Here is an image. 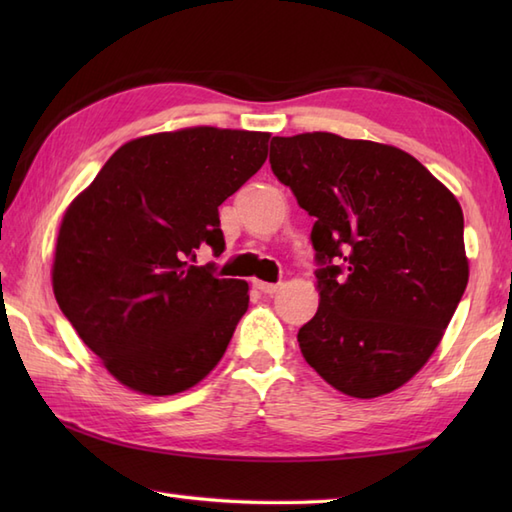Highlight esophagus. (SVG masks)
Here are the masks:
<instances>
[{
    "label": "esophagus",
    "instance_id": "34e87169",
    "mask_svg": "<svg viewBox=\"0 0 512 512\" xmlns=\"http://www.w3.org/2000/svg\"><path fill=\"white\" fill-rule=\"evenodd\" d=\"M255 288L264 295H275V292L281 288V284H268V281H255Z\"/></svg>",
    "mask_w": 512,
    "mask_h": 512
}]
</instances>
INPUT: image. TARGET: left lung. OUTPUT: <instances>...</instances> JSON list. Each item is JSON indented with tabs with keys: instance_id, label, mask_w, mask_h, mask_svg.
Segmentation results:
<instances>
[{
	"instance_id": "left-lung-1",
	"label": "left lung",
	"mask_w": 512,
	"mask_h": 512,
	"mask_svg": "<svg viewBox=\"0 0 512 512\" xmlns=\"http://www.w3.org/2000/svg\"><path fill=\"white\" fill-rule=\"evenodd\" d=\"M270 167L317 217L321 301L297 334L303 358L354 398L405 385L469 281L460 202L407 151L372 140L275 136Z\"/></svg>"
}]
</instances>
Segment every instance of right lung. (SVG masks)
<instances>
[{"mask_svg":"<svg viewBox=\"0 0 512 512\" xmlns=\"http://www.w3.org/2000/svg\"><path fill=\"white\" fill-rule=\"evenodd\" d=\"M266 132L189 127L129 140L68 206L54 297L118 383L147 396L198 385L248 310V284L193 266L222 255L220 204L262 169Z\"/></svg>","mask_w":512,"mask_h":512,"instance_id":"1","label":"right lung"}]
</instances>
